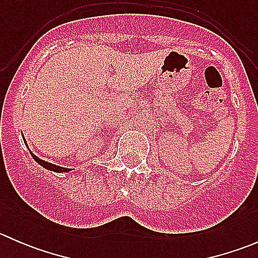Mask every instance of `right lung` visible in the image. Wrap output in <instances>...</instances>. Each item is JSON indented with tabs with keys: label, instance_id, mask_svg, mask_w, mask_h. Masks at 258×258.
<instances>
[{
	"label": "right lung",
	"instance_id": "1",
	"mask_svg": "<svg viewBox=\"0 0 258 258\" xmlns=\"http://www.w3.org/2000/svg\"><path fill=\"white\" fill-rule=\"evenodd\" d=\"M25 140V139H23ZM25 144H26V140H25ZM27 145V144H26ZM31 152V151H30ZM31 156H32L33 157V160L36 161V162L38 163V165H41L42 166L43 168H46V170H48V171H53V172H58V173H61V172H69V171H71V168H64V167H59V166H56V165H53V163H49V162H46V161H43V160H41V158H38L37 156L36 155H33L32 152H31Z\"/></svg>",
	"mask_w": 258,
	"mask_h": 258
}]
</instances>
